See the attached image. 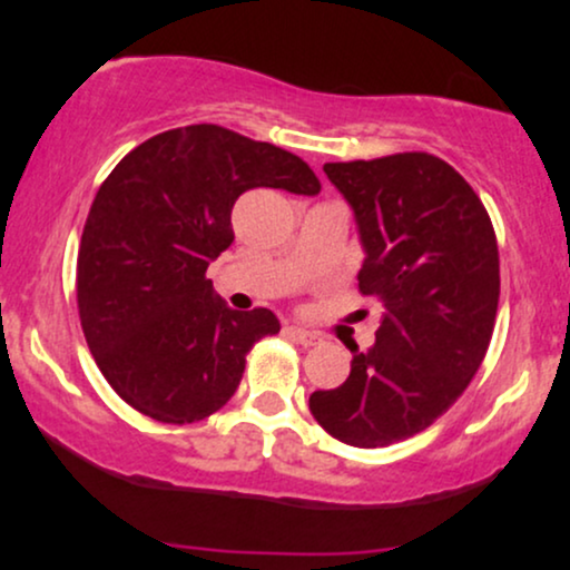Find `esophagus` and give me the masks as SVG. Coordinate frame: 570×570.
Returning a JSON list of instances; mask_svg holds the SVG:
<instances>
[{"mask_svg": "<svg viewBox=\"0 0 570 570\" xmlns=\"http://www.w3.org/2000/svg\"><path fill=\"white\" fill-rule=\"evenodd\" d=\"M289 335L297 340L299 345H305V348L322 343V335H316V332H311V330H303V326H289Z\"/></svg>", "mask_w": 570, "mask_h": 570, "instance_id": "1", "label": "esophagus"}]
</instances>
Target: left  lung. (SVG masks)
<instances>
[{
	"instance_id": "1",
	"label": "left lung",
	"mask_w": 570,
	"mask_h": 570,
	"mask_svg": "<svg viewBox=\"0 0 570 570\" xmlns=\"http://www.w3.org/2000/svg\"><path fill=\"white\" fill-rule=\"evenodd\" d=\"M367 252L358 292L383 307L375 345L351 348L348 381L313 391L326 434L385 448L421 434L466 391L499 311V244L488 208L450 163L429 153L326 163Z\"/></svg>"
}]
</instances>
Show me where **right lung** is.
Instances as JSON below:
<instances>
[{
	"label": "right lung",
	"mask_w": 570,
	"mask_h": 570,
	"mask_svg": "<svg viewBox=\"0 0 570 570\" xmlns=\"http://www.w3.org/2000/svg\"><path fill=\"white\" fill-rule=\"evenodd\" d=\"M254 187L316 195L322 181L276 144L200 122L130 149L98 187L77 254V311L101 375L153 421L214 415L254 343L278 335L267 307L230 311L206 278L235 238V200Z\"/></svg>",
	"instance_id": "obj_1"
}]
</instances>
